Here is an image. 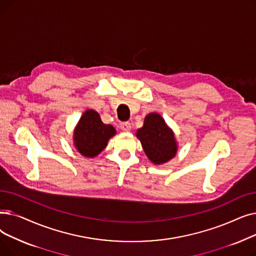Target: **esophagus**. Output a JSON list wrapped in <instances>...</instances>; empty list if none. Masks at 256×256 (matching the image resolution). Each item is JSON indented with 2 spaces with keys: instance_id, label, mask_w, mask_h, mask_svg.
<instances>
[{
  "instance_id": "esophagus-1",
  "label": "esophagus",
  "mask_w": 256,
  "mask_h": 256,
  "mask_svg": "<svg viewBox=\"0 0 256 256\" xmlns=\"http://www.w3.org/2000/svg\"><path fill=\"white\" fill-rule=\"evenodd\" d=\"M130 122H121L120 124V128L124 132H130Z\"/></svg>"
}]
</instances>
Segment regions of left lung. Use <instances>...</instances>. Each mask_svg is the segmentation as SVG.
Listing matches in <instances>:
<instances>
[{
  "label": "left lung",
  "instance_id": "1",
  "mask_svg": "<svg viewBox=\"0 0 256 256\" xmlns=\"http://www.w3.org/2000/svg\"><path fill=\"white\" fill-rule=\"evenodd\" d=\"M136 137L140 140L146 156L154 165H163L178 154V145L174 132L156 112L145 116L143 126L137 130Z\"/></svg>",
  "mask_w": 256,
  "mask_h": 256
}]
</instances>
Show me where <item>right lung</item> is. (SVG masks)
<instances>
[{"label": "right lung", "instance_id": "add662e5", "mask_svg": "<svg viewBox=\"0 0 256 256\" xmlns=\"http://www.w3.org/2000/svg\"><path fill=\"white\" fill-rule=\"evenodd\" d=\"M116 130L111 124H104L100 114L92 109L86 110L74 128V145L78 152L85 158H96L104 148Z\"/></svg>", "mask_w": 256, "mask_h": 256}]
</instances>
